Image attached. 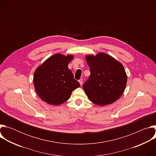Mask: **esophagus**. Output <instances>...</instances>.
I'll return each instance as SVG.
<instances>
[{
	"instance_id": "34e87169",
	"label": "esophagus",
	"mask_w": 156,
	"mask_h": 156,
	"mask_svg": "<svg viewBox=\"0 0 156 156\" xmlns=\"http://www.w3.org/2000/svg\"><path fill=\"white\" fill-rule=\"evenodd\" d=\"M83 79H80V80H79V83H80V85H81V86L83 84Z\"/></svg>"
}]
</instances>
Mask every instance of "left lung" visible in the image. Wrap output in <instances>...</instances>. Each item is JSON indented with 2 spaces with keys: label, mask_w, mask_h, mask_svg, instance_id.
I'll use <instances>...</instances> for the list:
<instances>
[{
  "label": "left lung",
  "mask_w": 156,
  "mask_h": 156,
  "mask_svg": "<svg viewBox=\"0 0 156 156\" xmlns=\"http://www.w3.org/2000/svg\"><path fill=\"white\" fill-rule=\"evenodd\" d=\"M90 75L83 85L89 99L94 104L105 105L118 100L123 94L127 76L123 66L105 53L87 55Z\"/></svg>",
  "instance_id": "obj_1"
}]
</instances>
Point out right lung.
Segmentation results:
<instances>
[{
	"label": "right lung",
	"instance_id": "1",
	"mask_svg": "<svg viewBox=\"0 0 156 156\" xmlns=\"http://www.w3.org/2000/svg\"><path fill=\"white\" fill-rule=\"evenodd\" d=\"M73 58V55L56 54L37 68L33 82L36 91L42 101L54 105L62 104L80 86L68 68Z\"/></svg>",
	"mask_w": 156,
	"mask_h": 156
}]
</instances>
